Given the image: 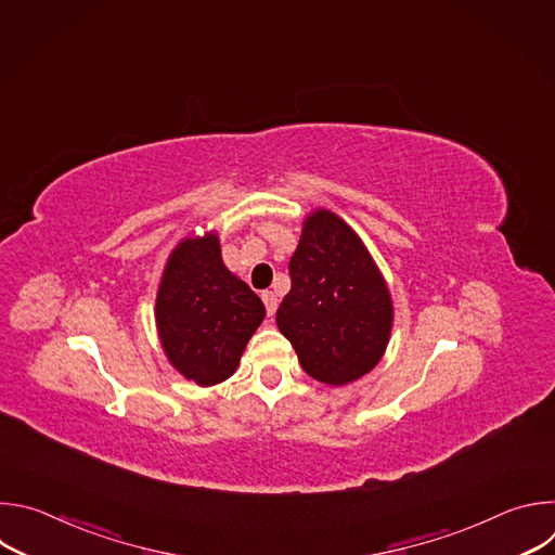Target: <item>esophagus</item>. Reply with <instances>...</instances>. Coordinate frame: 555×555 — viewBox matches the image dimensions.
I'll return each instance as SVG.
<instances>
[{"instance_id": "obj_1", "label": "esophagus", "mask_w": 555, "mask_h": 555, "mask_svg": "<svg viewBox=\"0 0 555 555\" xmlns=\"http://www.w3.org/2000/svg\"><path fill=\"white\" fill-rule=\"evenodd\" d=\"M261 298H263V302H266L268 315H272V313L276 311V305H279V298H276V294H274V292H263V294H261Z\"/></svg>"}]
</instances>
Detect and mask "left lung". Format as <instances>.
I'll return each instance as SVG.
<instances>
[{
  "mask_svg": "<svg viewBox=\"0 0 555 555\" xmlns=\"http://www.w3.org/2000/svg\"><path fill=\"white\" fill-rule=\"evenodd\" d=\"M289 279L276 325L302 371L332 386L369 373L388 345L392 302L353 228L332 210H313L289 259Z\"/></svg>",
  "mask_w": 555,
  "mask_h": 555,
  "instance_id": "obj_1",
  "label": "left lung"
}]
</instances>
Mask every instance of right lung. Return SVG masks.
<instances>
[{
	"label": "right lung",
	"mask_w": 555,
	"mask_h": 555,
	"mask_svg": "<svg viewBox=\"0 0 555 555\" xmlns=\"http://www.w3.org/2000/svg\"><path fill=\"white\" fill-rule=\"evenodd\" d=\"M266 319L261 298L221 261L219 236H186L171 253L155 298L169 362L199 386L223 382Z\"/></svg>",
	"instance_id": "add662e5"
}]
</instances>
